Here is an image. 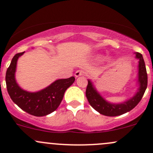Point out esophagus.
Segmentation results:
<instances>
[{
    "label": "esophagus",
    "mask_w": 153,
    "mask_h": 153,
    "mask_svg": "<svg viewBox=\"0 0 153 153\" xmlns=\"http://www.w3.org/2000/svg\"><path fill=\"white\" fill-rule=\"evenodd\" d=\"M84 75V71L81 70V69H78V70H77L75 73V78H78V77L82 76V75Z\"/></svg>",
    "instance_id": "34e87169"
}]
</instances>
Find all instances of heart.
<instances>
[{
    "instance_id": "1",
    "label": "heart",
    "mask_w": 153,
    "mask_h": 153,
    "mask_svg": "<svg viewBox=\"0 0 153 153\" xmlns=\"http://www.w3.org/2000/svg\"><path fill=\"white\" fill-rule=\"evenodd\" d=\"M103 58H104V56H102L101 55H97L96 56H95V59H96L97 61H101Z\"/></svg>"
}]
</instances>
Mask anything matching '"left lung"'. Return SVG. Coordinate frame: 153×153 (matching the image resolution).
<instances>
[{
  "label": "left lung",
  "mask_w": 153,
  "mask_h": 153,
  "mask_svg": "<svg viewBox=\"0 0 153 153\" xmlns=\"http://www.w3.org/2000/svg\"><path fill=\"white\" fill-rule=\"evenodd\" d=\"M135 58L138 60V71L137 84L138 88L135 95L124 102L114 104L107 101L98 92L93 83L88 79V85L86 89V96L89 104L97 112L106 116H118L132 110L142 98L145 90L147 87V74L146 66L142 55L135 52Z\"/></svg>",
  "instance_id": "left-lung-1"
}]
</instances>
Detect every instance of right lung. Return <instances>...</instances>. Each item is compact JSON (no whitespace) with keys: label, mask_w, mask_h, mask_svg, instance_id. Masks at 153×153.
<instances>
[{"label":"right lung","mask_w":153,"mask_h":153,"mask_svg":"<svg viewBox=\"0 0 153 153\" xmlns=\"http://www.w3.org/2000/svg\"><path fill=\"white\" fill-rule=\"evenodd\" d=\"M24 52L13 57L6 73V84L11 99L21 109L30 115L45 116L56 110L64 98L67 88L75 81L73 76L66 79H58L49 86L38 92H31L21 88L15 80L17 62Z\"/></svg>","instance_id":"right-lung-1"}]
</instances>
